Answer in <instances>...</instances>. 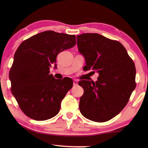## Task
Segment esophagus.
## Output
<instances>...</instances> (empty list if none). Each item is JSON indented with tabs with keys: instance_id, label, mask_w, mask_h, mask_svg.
I'll return each mask as SVG.
<instances>
[{
	"instance_id": "obj_1",
	"label": "esophagus",
	"mask_w": 148,
	"mask_h": 148,
	"mask_svg": "<svg viewBox=\"0 0 148 148\" xmlns=\"http://www.w3.org/2000/svg\"><path fill=\"white\" fill-rule=\"evenodd\" d=\"M77 84H78L77 80L74 79V80H73V85H74V86H77Z\"/></svg>"
}]
</instances>
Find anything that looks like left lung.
<instances>
[{
  "label": "left lung",
  "mask_w": 148,
  "mask_h": 148,
  "mask_svg": "<svg viewBox=\"0 0 148 148\" xmlns=\"http://www.w3.org/2000/svg\"><path fill=\"white\" fill-rule=\"evenodd\" d=\"M79 51L86 59V71L99 77L94 81L82 80L84 93L79 110L92 121L106 122L116 116L126 106L136 87L135 64L123 44L98 34L77 36Z\"/></svg>",
  "instance_id": "1"
}]
</instances>
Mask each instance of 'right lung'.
<instances>
[{
	"label": "right lung",
	"mask_w": 148,
	"mask_h": 148,
	"mask_svg": "<svg viewBox=\"0 0 148 148\" xmlns=\"http://www.w3.org/2000/svg\"><path fill=\"white\" fill-rule=\"evenodd\" d=\"M75 35L46 31L24 40L14 55L9 71L11 90L21 110L36 121H45L59 112L60 104L72 88V79H56L50 74L58 53L73 48Z\"/></svg>",
	"instance_id": "obj_1"
}]
</instances>
